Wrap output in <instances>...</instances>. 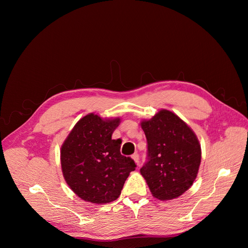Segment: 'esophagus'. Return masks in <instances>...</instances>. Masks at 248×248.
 I'll return each instance as SVG.
<instances>
[{"mask_svg":"<svg viewBox=\"0 0 248 248\" xmlns=\"http://www.w3.org/2000/svg\"><path fill=\"white\" fill-rule=\"evenodd\" d=\"M132 158H133V160L136 161V163L139 166V163H140V155H139L138 153H134V154L132 155Z\"/></svg>","mask_w":248,"mask_h":248,"instance_id":"1","label":"esophagus"}]
</instances>
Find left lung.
Instances as JSON below:
<instances>
[{
	"mask_svg": "<svg viewBox=\"0 0 248 248\" xmlns=\"http://www.w3.org/2000/svg\"><path fill=\"white\" fill-rule=\"evenodd\" d=\"M141 128L147 139V161L140 174L155 198H178L192 185L199 171L202 154L196 134L167 109L142 121Z\"/></svg>",
	"mask_w": 248,
	"mask_h": 248,
	"instance_id": "8db88e82",
	"label": "left lung"
}]
</instances>
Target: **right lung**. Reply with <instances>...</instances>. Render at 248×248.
Here are the masks:
<instances>
[{
  "label": "right lung",
  "instance_id": "1",
  "mask_svg": "<svg viewBox=\"0 0 248 248\" xmlns=\"http://www.w3.org/2000/svg\"><path fill=\"white\" fill-rule=\"evenodd\" d=\"M120 119L85 116L73 127L61 148V164L67 184L78 196L94 204H108L121 194L137 164L120 152L122 140H111Z\"/></svg>",
  "mask_w": 248,
  "mask_h": 248
}]
</instances>
